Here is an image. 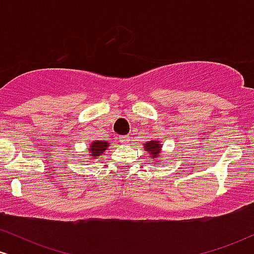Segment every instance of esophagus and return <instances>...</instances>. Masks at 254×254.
<instances>
[{
    "mask_svg": "<svg viewBox=\"0 0 254 254\" xmlns=\"http://www.w3.org/2000/svg\"><path fill=\"white\" fill-rule=\"evenodd\" d=\"M119 142H121L122 144H127L130 142V137L129 136H122L119 137Z\"/></svg>",
    "mask_w": 254,
    "mask_h": 254,
    "instance_id": "obj_1",
    "label": "esophagus"
}]
</instances>
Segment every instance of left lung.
Listing matches in <instances>:
<instances>
[{"label":"left lung","instance_id":"1","mask_svg":"<svg viewBox=\"0 0 254 254\" xmlns=\"http://www.w3.org/2000/svg\"><path fill=\"white\" fill-rule=\"evenodd\" d=\"M143 148L148 151L149 157L153 161L157 162V159L162 156V144L159 139H151L143 144ZM157 165V164H156Z\"/></svg>","mask_w":254,"mask_h":254}]
</instances>
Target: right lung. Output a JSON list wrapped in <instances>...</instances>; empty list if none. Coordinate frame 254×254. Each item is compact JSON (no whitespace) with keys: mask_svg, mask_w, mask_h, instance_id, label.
Returning a JSON list of instances; mask_svg holds the SVG:
<instances>
[{"mask_svg":"<svg viewBox=\"0 0 254 254\" xmlns=\"http://www.w3.org/2000/svg\"><path fill=\"white\" fill-rule=\"evenodd\" d=\"M110 143L106 141H93L89 144V156L90 159L95 160L99 156H101L105 153V150L109 149Z\"/></svg>","mask_w":254,"mask_h":254,"instance_id":"right-lung-1","label":"right lung"}]
</instances>
